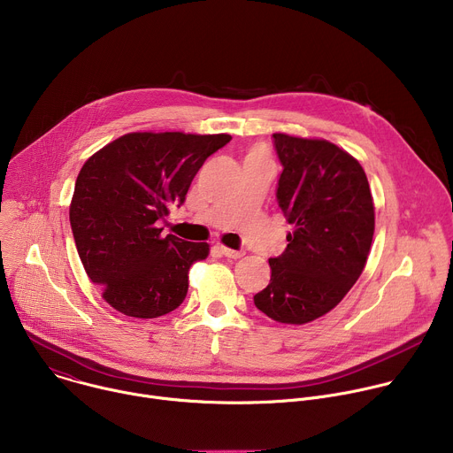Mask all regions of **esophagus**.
Masks as SVG:
<instances>
[{"mask_svg": "<svg viewBox=\"0 0 453 453\" xmlns=\"http://www.w3.org/2000/svg\"><path fill=\"white\" fill-rule=\"evenodd\" d=\"M220 252L226 257H231V260H238V257L243 256V250H234V249H227V247H220Z\"/></svg>", "mask_w": 453, "mask_h": 453, "instance_id": "34e87169", "label": "esophagus"}]
</instances>
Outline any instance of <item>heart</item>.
<instances>
[{"label": "heart", "instance_id": "b5f03b06", "mask_svg": "<svg viewBox=\"0 0 453 453\" xmlns=\"http://www.w3.org/2000/svg\"><path fill=\"white\" fill-rule=\"evenodd\" d=\"M249 156H264V152H262V150H257V149H254V150H250V152H249Z\"/></svg>", "mask_w": 453, "mask_h": 453}]
</instances>
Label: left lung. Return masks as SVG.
Returning a JSON list of instances; mask_svg holds the SVG:
<instances>
[{"label":"left lung","instance_id":"1","mask_svg":"<svg viewBox=\"0 0 453 453\" xmlns=\"http://www.w3.org/2000/svg\"><path fill=\"white\" fill-rule=\"evenodd\" d=\"M283 166L276 199L288 224L287 249L271 257V283L254 304L285 325L335 308L360 278L374 233V206L360 163L326 140L273 134Z\"/></svg>","mask_w":453,"mask_h":453}]
</instances>
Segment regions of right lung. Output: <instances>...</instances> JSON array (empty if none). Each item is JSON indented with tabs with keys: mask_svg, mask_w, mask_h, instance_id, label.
<instances>
[{
	"mask_svg": "<svg viewBox=\"0 0 453 453\" xmlns=\"http://www.w3.org/2000/svg\"><path fill=\"white\" fill-rule=\"evenodd\" d=\"M229 134L133 133L91 156L75 182L70 222L81 262L118 311L154 319L186 297L189 267L208 243L161 234L204 161Z\"/></svg>",
	"mask_w": 453,
	"mask_h": 453,
	"instance_id": "1",
	"label": "right lung"
}]
</instances>
